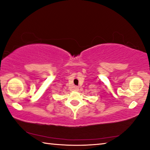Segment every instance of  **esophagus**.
I'll return each mask as SVG.
<instances>
[{
  "instance_id": "1",
  "label": "esophagus",
  "mask_w": 150,
  "mask_h": 150,
  "mask_svg": "<svg viewBox=\"0 0 150 150\" xmlns=\"http://www.w3.org/2000/svg\"><path fill=\"white\" fill-rule=\"evenodd\" d=\"M74 89L75 91H78V90H79V88H78V86H74Z\"/></svg>"
}]
</instances>
